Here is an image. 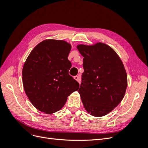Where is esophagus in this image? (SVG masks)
<instances>
[{
    "instance_id": "esophagus-1",
    "label": "esophagus",
    "mask_w": 148,
    "mask_h": 148,
    "mask_svg": "<svg viewBox=\"0 0 148 148\" xmlns=\"http://www.w3.org/2000/svg\"><path fill=\"white\" fill-rule=\"evenodd\" d=\"M74 79H75V80H77V81L79 83H80V82H81V80H80V78H79V77H78V76H75V77H74Z\"/></svg>"
}]
</instances>
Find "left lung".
Here are the masks:
<instances>
[{
  "label": "left lung",
  "mask_w": 148,
  "mask_h": 148,
  "mask_svg": "<svg viewBox=\"0 0 148 148\" xmlns=\"http://www.w3.org/2000/svg\"><path fill=\"white\" fill-rule=\"evenodd\" d=\"M77 47L84 57L78 89L83 104L90 115L102 117L122 101L127 88L126 70L117 52L104 43Z\"/></svg>",
  "instance_id": "left-lung-1"
}]
</instances>
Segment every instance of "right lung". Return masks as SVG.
I'll return each mask as SVG.
<instances>
[{
  "label": "right lung",
  "mask_w": 148,
  "mask_h": 148,
  "mask_svg": "<svg viewBox=\"0 0 148 148\" xmlns=\"http://www.w3.org/2000/svg\"><path fill=\"white\" fill-rule=\"evenodd\" d=\"M71 44L64 40L46 39L30 52L22 70L23 88L36 108L47 114L60 110L67 97L79 88L69 71Z\"/></svg>",
  "instance_id": "right-lung-1"
}]
</instances>
